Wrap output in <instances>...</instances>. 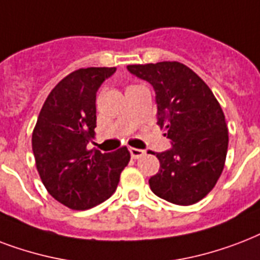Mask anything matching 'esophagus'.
<instances>
[{
    "label": "esophagus",
    "mask_w": 260,
    "mask_h": 260,
    "mask_svg": "<svg viewBox=\"0 0 260 260\" xmlns=\"http://www.w3.org/2000/svg\"><path fill=\"white\" fill-rule=\"evenodd\" d=\"M130 154H132V157L134 158V160H137V158H140V157H142V156H144L145 150L132 148V149H130Z\"/></svg>",
    "instance_id": "obj_1"
}]
</instances>
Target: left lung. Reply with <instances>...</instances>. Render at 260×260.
<instances>
[{
	"instance_id": "8db88e82",
	"label": "left lung",
	"mask_w": 260,
	"mask_h": 260,
	"mask_svg": "<svg viewBox=\"0 0 260 260\" xmlns=\"http://www.w3.org/2000/svg\"><path fill=\"white\" fill-rule=\"evenodd\" d=\"M127 69L154 88L157 124L172 141L170 150L153 152L160 170L149 179L150 190L175 205L199 202L216 186L228 152V127L220 103L206 82L180 62Z\"/></svg>"
}]
</instances>
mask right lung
Returning a JSON list of instances; mask_svg holds the SVG:
<instances>
[{"label": "right lung", "mask_w": 260, "mask_h": 260, "mask_svg": "<svg viewBox=\"0 0 260 260\" xmlns=\"http://www.w3.org/2000/svg\"><path fill=\"white\" fill-rule=\"evenodd\" d=\"M116 68L78 69L62 78L46 99L32 132L36 170L46 190L73 210H86L115 192L130 161L127 148L88 149L96 127V93Z\"/></svg>", "instance_id": "add662e5"}]
</instances>
